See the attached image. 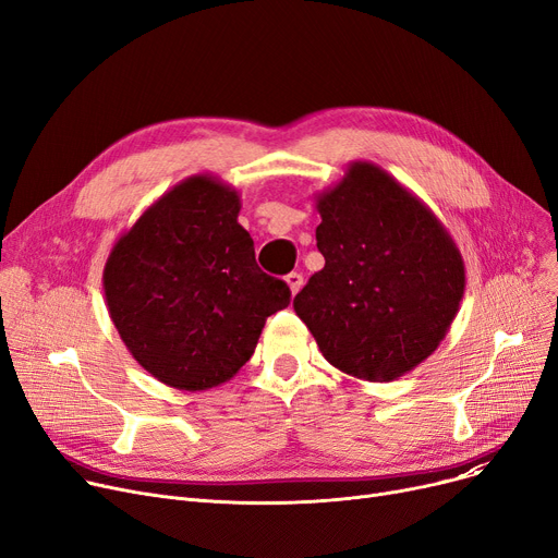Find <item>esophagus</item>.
<instances>
[{"instance_id":"esophagus-1","label":"esophagus","mask_w":558,"mask_h":558,"mask_svg":"<svg viewBox=\"0 0 558 558\" xmlns=\"http://www.w3.org/2000/svg\"><path fill=\"white\" fill-rule=\"evenodd\" d=\"M284 282L289 284V291H291V294H299V291H301V287H303V276L299 274V271H291L289 276H284Z\"/></svg>"}]
</instances>
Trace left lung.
Here are the masks:
<instances>
[{"mask_svg":"<svg viewBox=\"0 0 558 558\" xmlns=\"http://www.w3.org/2000/svg\"><path fill=\"white\" fill-rule=\"evenodd\" d=\"M316 210L326 267L294 310L335 368L391 383L446 339L465 289L463 257L427 205L368 160L316 194Z\"/></svg>","mask_w":558,"mask_h":558,"instance_id":"obj_1","label":"left lung"}]
</instances>
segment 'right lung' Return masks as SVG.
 I'll return each instance as SVG.
<instances>
[{
	"instance_id": "1",
	"label": "right lung",
	"mask_w": 558,
	"mask_h": 558,
	"mask_svg": "<svg viewBox=\"0 0 558 558\" xmlns=\"http://www.w3.org/2000/svg\"><path fill=\"white\" fill-rule=\"evenodd\" d=\"M240 194L210 173L173 185L114 242L108 314L135 362L179 391L215 389L251 360L287 282L255 262Z\"/></svg>"
}]
</instances>
